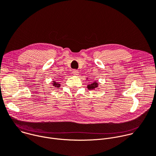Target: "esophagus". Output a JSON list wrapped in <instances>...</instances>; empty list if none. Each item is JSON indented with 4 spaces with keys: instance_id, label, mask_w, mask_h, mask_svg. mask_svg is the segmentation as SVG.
<instances>
[{
    "instance_id": "34e87169",
    "label": "esophagus",
    "mask_w": 156,
    "mask_h": 156,
    "mask_svg": "<svg viewBox=\"0 0 156 156\" xmlns=\"http://www.w3.org/2000/svg\"><path fill=\"white\" fill-rule=\"evenodd\" d=\"M73 75H75V76H76V75H78V73H79V72H78V70H74L73 71Z\"/></svg>"
}]
</instances>
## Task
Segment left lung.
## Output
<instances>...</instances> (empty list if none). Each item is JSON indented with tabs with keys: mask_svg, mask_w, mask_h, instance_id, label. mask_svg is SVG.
Instances as JSON below:
<instances>
[{
	"mask_svg": "<svg viewBox=\"0 0 156 156\" xmlns=\"http://www.w3.org/2000/svg\"><path fill=\"white\" fill-rule=\"evenodd\" d=\"M98 86H99L98 83L96 82V81H95L94 82H93L92 83H90L89 84H87V87L88 90H97V89H98Z\"/></svg>",
	"mask_w": 156,
	"mask_h": 156,
	"instance_id": "left-lung-1",
	"label": "left lung"
}]
</instances>
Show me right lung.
Returning <instances> with one entry per match:
<instances>
[{
	"mask_svg": "<svg viewBox=\"0 0 156 156\" xmlns=\"http://www.w3.org/2000/svg\"><path fill=\"white\" fill-rule=\"evenodd\" d=\"M52 85L56 87H59L60 86V84L58 81H56V80L52 81Z\"/></svg>",
	"mask_w": 156,
	"mask_h": 156,
	"instance_id": "right-lung-1",
	"label": "right lung"
}]
</instances>
